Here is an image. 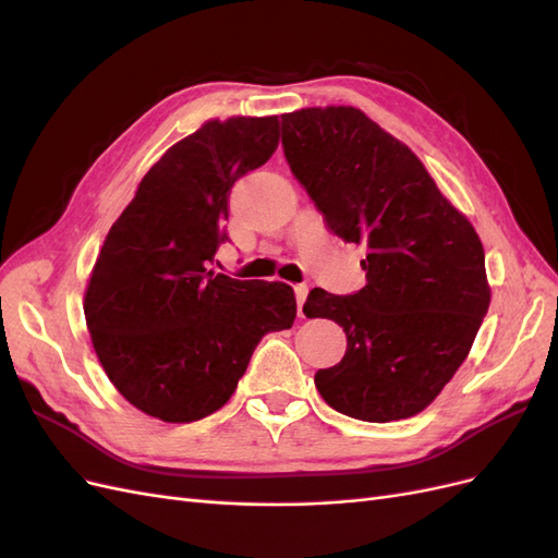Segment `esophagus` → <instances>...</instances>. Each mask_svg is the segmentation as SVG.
<instances>
[{
	"label": "esophagus",
	"instance_id": "1",
	"mask_svg": "<svg viewBox=\"0 0 558 558\" xmlns=\"http://www.w3.org/2000/svg\"><path fill=\"white\" fill-rule=\"evenodd\" d=\"M293 291H295V300H298V314H302V305H305L310 289L305 283H298V286H293Z\"/></svg>",
	"mask_w": 558,
	"mask_h": 558
}]
</instances>
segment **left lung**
<instances>
[{
    "label": "left lung",
    "mask_w": 558,
    "mask_h": 558,
    "mask_svg": "<svg viewBox=\"0 0 558 558\" xmlns=\"http://www.w3.org/2000/svg\"><path fill=\"white\" fill-rule=\"evenodd\" d=\"M281 144L337 238L363 246L367 283L314 289L302 312L347 332L314 384L332 410L388 424L424 412L468 359L492 302L477 230L414 150L356 107L281 116Z\"/></svg>",
    "instance_id": "left-lung-1"
}]
</instances>
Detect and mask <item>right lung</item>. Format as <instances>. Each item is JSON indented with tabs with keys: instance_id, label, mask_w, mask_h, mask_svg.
<instances>
[{
	"instance_id": "add662e5",
	"label": "right lung",
	"mask_w": 558,
	"mask_h": 558,
	"mask_svg": "<svg viewBox=\"0 0 558 558\" xmlns=\"http://www.w3.org/2000/svg\"><path fill=\"white\" fill-rule=\"evenodd\" d=\"M277 144V116L205 121L144 174L97 253L83 298L93 349L116 391L165 424L221 410L263 335L293 326L289 283L207 269L232 183Z\"/></svg>"
}]
</instances>
